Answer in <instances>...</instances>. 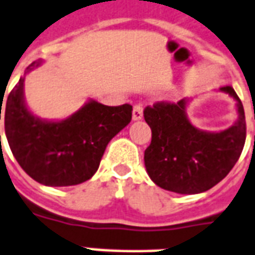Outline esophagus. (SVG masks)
<instances>
[{
    "label": "esophagus",
    "mask_w": 255,
    "mask_h": 255,
    "mask_svg": "<svg viewBox=\"0 0 255 255\" xmlns=\"http://www.w3.org/2000/svg\"><path fill=\"white\" fill-rule=\"evenodd\" d=\"M143 118V107L142 104H136L133 107L132 111V120L133 122H137V120H142Z\"/></svg>",
    "instance_id": "obj_1"
}]
</instances>
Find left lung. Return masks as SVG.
<instances>
[{"label": "left lung", "mask_w": 255, "mask_h": 255, "mask_svg": "<svg viewBox=\"0 0 255 255\" xmlns=\"http://www.w3.org/2000/svg\"><path fill=\"white\" fill-rule=\"evenodd\" d=\"M237 103L238 119L231 127L209 132L195 127L186 115L189 100L156 103L144 109L151 128V143L144 151V166L162 189L196 195L211 189L230 173L246 140V120L241 100L231 86L220 88Z\"/></svg>", "instance_id": "left-lung-1"}]
</instances>
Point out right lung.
I'll list each match as a JSON object with an SVG mask.
<instances>
[{
	"label": "right lung",
	"mask_w": 255,
	"mask_h": 255,
	"mask_svg": "<svg viewBox=\"0 0 255 255\" xmlns=\"http://www.w3.org/2000/svg\"><path fill=\"white\" fill-rule=\"evenodd\" d=\"M41 63H31L25 74ZM24 81L25 75L9 93L2 115L0 104V120L2 116L7 143L18 165L47 186L78 185L92 178L111 139L131 122L132 107H108L89 100L67 119L44 120L27 108Z\"/></svg>",
	"instance_id": "1"
}]
</instances>
